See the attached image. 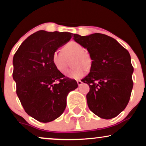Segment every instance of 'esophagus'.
Wrapping results in <instances>:
<instances>
[{
	"mask_svg": "<svg viewBox=\"0 0 146 146\" xmlns=\"http://www.w3.org/2000/svg\"><path fill=\"white\" fill-rule=\"evenodd\" d=\"M77 83H78V85L80 86L82 85V82L81 80H77Z\"/></svg>",
	"mask_w": 146,
	"mask_h": 146,
	"instance_id": "34e87169",
	"label": "esophagus"
}]
</instances>
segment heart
<instances>
[{
  "mask_svg": "<svg viewBox=\"0 0 146 146\" xmlns=\"http://www.w3.org/2000/svg\"><path fill=\"white\" fill-rule=\"evenodd\" d=\"M72 65L75 66L68 72L67 75L72 78L79 79L86 73L92 64V59L88 53L84 52V48L80 44L71 41L63 48V51L55 50L52 60L55 67L62 73H64L68 68V60L72 58Z\"/></svg>",
  "mask_w": 146,
  "mask_h": 146,
  "instance_id": "b5f03b06",
  "label": "heart"
}]
</instances>
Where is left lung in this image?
<instances>
[{"label": "left lung", "mask_w": 146, "mask_h": 146, "mask_svg": "<svg viewBox=\"0 0 146 146\" xmlns=\"http://www.w3.org/2000/svg\"><path fill=\"white\" fill-rule=\"evenodd\" d=\"M73 36L92 60L90 72L82 80L90 86L86 95L89 109L101 118L115 117L127 106L132 90L133 68L129 53L103 34Z\"/></svg>", "instance_id": "left-lung-1"}]
</instances>
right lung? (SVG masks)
I'll list each match as a JSON object with an SVG mask.
<instances>
[{"label": "right lung", "instance_id": "obj_1", "mask_svg": "<svg viewBox=\"0 0 146 146\" xmlns=\"http://www.w3.org/2000/svg\"><path fill=\"white\" fill-rule=\"evenodd\" d=\"M72 34L40 31L27 38L13 57V77L17 94L26 112L40 122L54 120L64 112L66 97L78 88L66 78L52 60L53 52Z\"/></svg>", "mask_w": 146, "mask_h": 146}]
</instances>
